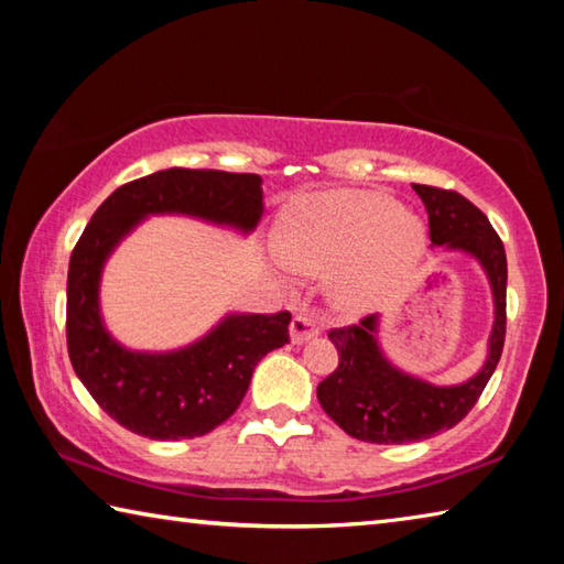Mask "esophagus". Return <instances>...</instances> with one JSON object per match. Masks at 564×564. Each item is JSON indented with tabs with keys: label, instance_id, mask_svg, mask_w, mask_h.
Returning <instances> with one entry per match:
<instances>
[{
	"label": "esophagus",
	"instance_id": "obj_1",
	"mask_svg": "<svg viewBox=\"0 0 564 564\" xmlns=\"http://www.w3.org/2000/svg\"><path fill=\"white\" fill-rule=\"evenodd\" d=\"M321 333V323L308 316V313H295L293 321H291V340L295 346H303L305 340L316 338Z\"/></svg>",
	"mask_w": 564,
	"mask_h": 564
}]
</instances>
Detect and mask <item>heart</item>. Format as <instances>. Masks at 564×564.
<instances>
[{"label": "heart", "instance_id": "obj_1", "mask_svg": "<svg viewBox=\"0 0 564 564\" xmlns=\"http://www.w3.org/2000/svg\"><path fill=\"white\" fill-rule=\"evenodd\" d=\"M427 248L425 226L380 191L333 188L301 194L275 231L281 261L301 273H330L343 311L383 308L405 289Z\"/></svg>", "mask_w": 564, "mask_h": 564}]
</instances>
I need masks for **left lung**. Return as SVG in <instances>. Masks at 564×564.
I'll list each match as a JSON object with an SVG mask.
<instances>
[{
	"mask_svg": "<svg viewBox=\"0 0 564 564\" xmlns=\"http://www.w3.org/2000/svg\"><path fill=\"white\" fill-rule=\"evenodd\" d=\"M413 188L425 204L433 246L470 256L488 275L495 305L488 358L465 383L433 386L386 358L378 343V316L362 318L358 326L333 328L328 338L338 350V368L318 386V403L343 431L362 443L403 445L451 431L477 403L505 346L508 259L500 236L488 216L457 191L423 184Z\"/></svg>",
	"mask_w": 564,
	"mask_h": 564,
	"instance_id": "obj_1",
	"label": "left lung"
}]
</instances>
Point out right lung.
<instances>
[{"label": "right lung", "mask_w": 564, "mask_h": 564, "mask_svg": "<svg viewBox=\"0 0 564 564\" xmlns=\"http://www.w3.org/2000/svg\"><path fill=\"white\" fill-rule=\"evenodd\" d=\"M259 174L166 169L119 186L76 241L66 279V346L84 388L127 431L151 441L212 433L236 413L253 368L289 343L291 313H228L186 348H123L104 326L101 271L147 216L178 214L251 234L263 216Z\"/></svg>", "instance_id": "add662e5"}]
</instances>
